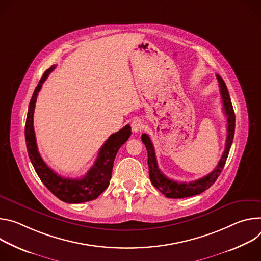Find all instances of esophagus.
<instances>
[{"label":"esophagus","mask_w":261,"mask_h":261,"mask_svg":"<svg viewBox=\"0 0 261 261\" xmlns=\"http://www.w3.org/2000/svg\"><path fill=\"white\" fill-rule=\"evenodd\" d=\"M130 126H132V129L134 133H138L140 132L142 128H143V124H142V121L141 119L139 118H135L132 123H130Z\"/></svg>","instance_id":"esophagus-1"}]
</instances>
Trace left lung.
Instances as JSON below:
<instances>
[{"label": "left lung", "mask_w": 261, "mask_h": 261, "mask_svg": "<svg viewBox=\"0 0 261 261\" xmlns=\"http://www.w3.org/2000/svg\"><path fill=\"white\" fill-rule=\"evenodd\" d=\"M219 87L221 91V97L223 101V108L225 115L227 116V139H226V145L225 150L222 154V158L218 164V166L215 168L213 172H211L208 175L202 177L200 179L191 181V182H178L175 180H172L165 176L161 170L159 169L156 158H155V151L154 147L152 145V142L148 135L143 134L141 139L142 142L145 145L147 149L148 154V167H149V177L152 182V185L167 198H173V199H180V198H187L191 196H195L198 194H201L207 190L210 187H212L225 166L226 160L229 154V150L232 144L233 137H234V129H236V115L233 111L232 103H231V99L227 90V87L223 79L216 74Z\"/></svg>", "instance_id": "obj_1"}]
</instances>
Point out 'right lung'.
Segmentation results:
<instances>
[{
  "label": "right lung",
  "mask_w": 261,
  "mask_h": 261,
  "mask_svg": "<svg viewBox=\"0 0 261 261\" xmlns=\"http://www.w3.org/2000/svg\"><path fill=\"white\" fill-rule=\"evenodd\" d=\"M54 69L55 65L43 73L29 105L24 127L28 154L40 180L57 198L66 203H83V202L96 199L109 187L115 156L129 138L132 134L130 126L125 125L122 129L109 137L101 146L94 165L85 176L82 178H65L58 175L41 159L38 152L33 126V116L38 92L41 89L42 84Z\"/></svg>",
  "instance_id": "add662e5"
}]
</instances>
